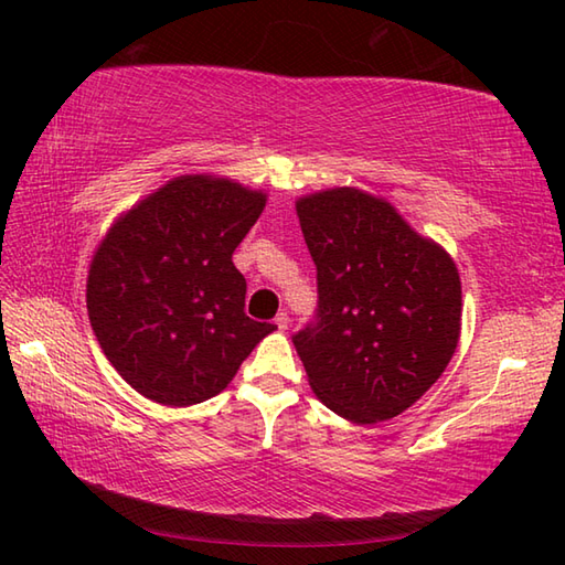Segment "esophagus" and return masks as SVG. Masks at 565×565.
Returning a JSON list of instances; mask_svg holds the SVG:
<instances>
[{
  "label": "esophagus",
  "mask_w": 565,
  "mask_h": 565,
  "mask_svg": "<svg viewBox=\"0 0 565 565\" xmlns=\"http://www.w3.org/2000/svg\"><path fill=\"white\" fill-rule=\"evenodd\" d=\"M274 326L279 328V330H286V328H289V313H284V310H281V313L274 318Z\"/></svg>",
  "instance_id": "34e87169"
}]
</instances>
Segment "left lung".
I'll use <instances>...</instances> for the list:
<instances>
[{"mask_svg":"<svg viewBox=\"0 0 565 565\" xmlns=\"http://www.w3.org/2000/svg\"><path fill=\"white\" fill-rule=\"evenodd\" d=\"M318 308L294 334L310 388L352 423L407 411L454 356L461 281L451 257L391 203L330 189L296 203Z\"/></svg>","mask_w":565,"mask_h":565,"instance_id":"left-lung-1","label":"left lung"}]
</instances>
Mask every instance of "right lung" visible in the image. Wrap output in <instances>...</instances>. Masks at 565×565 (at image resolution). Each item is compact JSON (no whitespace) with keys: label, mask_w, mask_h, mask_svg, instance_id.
I'll list each match as a JSON object with an SVG mask.
<instances>
[{"label":"right lung","mask_w":565,"mask_h":565,"mask_svg":"<svg viewBox=\"0 0 565 565\" xmlns=\"http://www.w3.org/2000/svg\"><path fill=\"white\" fill-rule=\"evenodd\" d=\"M267 196L227 179L179 177L118 221L92 259L87 310L106 359L162 405L218 395L274 330L245 313L233 252Z\"/></svg>","instance_id":"add662e5"}]
</instances>
